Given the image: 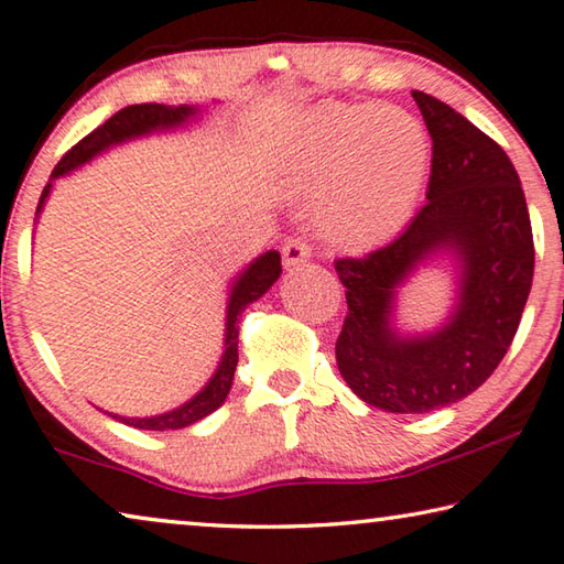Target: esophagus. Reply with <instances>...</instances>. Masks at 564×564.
<instances>
[{"label":"esophagus","instance_id":"1","mask_svg":"<svg viewBox=\"0 0 564 564\" xmlns=\"http://www.w3.org/2000/svg\"><path fill=\"white\" fill-rule=\"evenodd\" d=\"M281 253H283V265L285 268H296V265L306 261V258H311V243L306 238L293 236V238L285 240Z\"/></svg>","mask_w":564,"mask_h":564}]
</instances>
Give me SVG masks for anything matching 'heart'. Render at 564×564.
I'll return each mask as SVG.
<instances>
[{"label":"heart","mask_w":564,"mask_h":564,"mask_svg":"<svg viewBox=\"0 0 564 564\" xmlns=\"http://www.w3.org/2000/svg\"><path fill=\"white\" fill-rule=\"evenodd\" d=\"M424 130L394 107H316L293 138V165L314 191L334 192L326 230L338 243H377L409 218L424 185Z\"/></svg>","instance_id":"obj_1"}]
</instances>
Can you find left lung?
<instances>
[{
    "mask_svg": "<svg viewBox=\"0 0 564 564\" xmlns=\"http://www.w3.org/2000/svg\"><path fill=\"white\" fill-rule=\"evenodd\" d=\"M432 135L426 203L371 253L336 258L348 314L336 364L366 404L424 414L485 383L520 328L534 275V240L520 175L495 140L436 97L411 93ZM463 261V296L434 337L399 339L388 328L393 289L432 249Z\"/></svg>",
    "mask_w": 564,
    "mask_h": 564,
    "instance_id": "obj_1",
    "label": "left lung"
}]
</instances>
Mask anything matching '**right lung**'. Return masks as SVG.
I'll list each match as a JSON object with an SVG mask.
<instances>
[{"mask_svg": "<svg viewBox=\"0 0 564 564\" xmlns=\"http://www.w3.org/2000/svg\"><path fill=\"white\" fill-rule=\"evenodd\" d=\"M195 110L187 105L181 107H165L158 102H142V105H130L122 107L120 112H115L110 120L102 122L100 128L89 132L83 140L77 142L62 155L59 163L52 170V177H59L67 170H75L77 165L87 163L89 158L100 153V150L115 145V142H122L128 138L135 135H145L150 130L158 128H173V124H181L183 120L191 118ZM52 183L44 185L42 198L37 210L42 208L44 198H47ZM281 275V256L275 250H268L256 263H250L248 271L240 275L234 285V293H230V303H228V324H226V354H223L220 366L216 371V377L208 381L198 397L187 401L181 409L167 411V414L160 416H150V419H124V416H115L118 422L135 426V429H148V432H165V429H183L198 422V419L208 416L210 411H216L223 401H226L230 387H234V373H236V364H238V321L243 308L250 301L261 299L263 293L271 289L273 281Z\"/></svg>", "mask_w": 564, "mask_h": 564, "instance_id": "right-lung-1", "label": "right lung"}]
</instances>
